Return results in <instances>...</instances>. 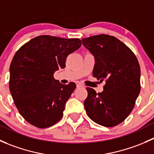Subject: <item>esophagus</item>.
Segmentation results:
<instances>
[{"mask_svg":"<svg viewBox=\"0 0 154 154\" xmlns=\"http://www.w3.org/2000/svg\"><path fill=\"white\" fill-rule=\"evenodd\" d=\"M76 85H77V88H80V87H83V84H82L81 83H80V82H76Z\"/></svg>","mask_w":154,"mask_h":154,"instance_id":"1","label":"esophagus"}]
</instances>
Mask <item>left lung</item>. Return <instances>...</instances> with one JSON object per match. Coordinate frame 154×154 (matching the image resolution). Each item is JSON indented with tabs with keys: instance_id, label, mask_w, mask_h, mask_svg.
Here are the masks:
<instances>
[{
	"instance_id": "left-lung-1",
	"label": "left lung",
	"mask_w": 154,
	"mask_h": 154,
	"mask_svg": "<svg viewBox=\"0 0 154 154\" xmlns=\"http://www.w3.org/2000/svg\"><path fill=\"white\" fill-rule=\"evenodd\" d=\"M82 42L94 56L93 77L106 81L102 92L87 87L85 109L95 123L115 127L130 115L140 92L139 62L130 48L112 35H93Z\"/></svg>"
}]
</instances>
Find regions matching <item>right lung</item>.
<instances>
[{"label":"right lung","instance_id":"add662e5","mask_svg":"<svg viewBox=\"0 0 154 154\" xmlns=\"http://www.w3.org/2000/svg\"><path fill=\"white\" fill-rule=\"evenodd\" d=\"M80 46L79 38L44 35L15 53L10 68V91L19 113L30 125L46 128L62 119L76 84H62L54 74L66 67L68 56Z\"/></svg>","mask_w":154,"mask_h":154}]
</instances>
